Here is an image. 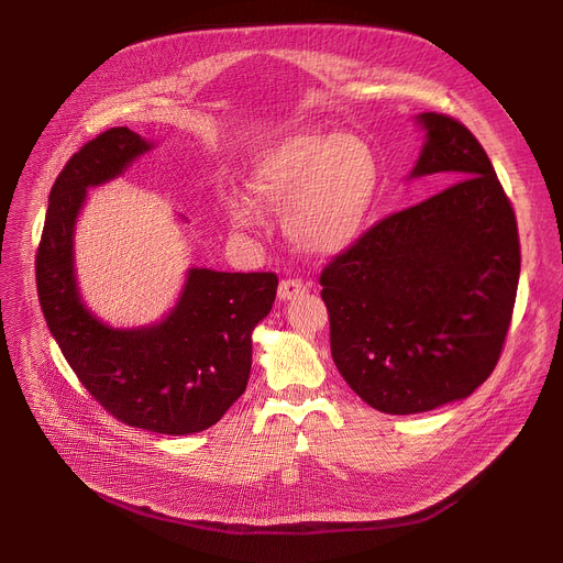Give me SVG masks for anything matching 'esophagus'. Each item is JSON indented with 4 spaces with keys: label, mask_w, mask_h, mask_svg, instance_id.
<instances>
[{
    "label": "esophagus",
    "mask_w": 563,
    "mask_h": 563,
    "mask_svg": "<svg viewBox=\"0 0 563 563\" xmlns=\"http://www.w3.org/2000/svg\"><path fill=\"white\" fill-rule=\"evenodd\" d=\"M308 287H310V285L303 283V280H299V278L280 280V285H278V299H280V301L297 299V297H301V294L308 291Z\"/></svg>",
    "instance_id": "obj_1"
}]
</instances>
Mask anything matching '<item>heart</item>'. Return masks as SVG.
<instances>
[{
  "mask_svg": "<svg viewBox=\"0 0 563 563\" xmlns=\"http://www.w3.org/2000/svg\"><path fill=\"white\" fill-rule=\"evenodd\" d=\"M378 170L372 147L353 134L291 132L257 151L246 168L249 198L230 196L234 228L283 212L289 240L312 255H333L356 240L372 207Z\"/></svg>",
  "mask_w": 563,
  "mask_h": 563,
  "instance_id": "b5f03b06",
  "label": "heart"
}]
</instances>
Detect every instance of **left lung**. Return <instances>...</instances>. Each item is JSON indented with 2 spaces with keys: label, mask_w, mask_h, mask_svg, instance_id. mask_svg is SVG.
<instances>
[{
  "label": "left lung",
  "mask_w": 563,
  "mask_h": 563,
  "mask_svg": "<svg viewBox=\"0 0 563 563\" xmlns=\"http://www.w3.org/2000/svg\"><path fill=\"white\" fill-rule=\"evenodd\" d=\"M418 123L427 141L410 177L457 180L374 223L319 276L340 374L390 416L482 386L505 346L520 276L514 207L482 143L445 113Z\"/></svg>",
  "instance_id": "obj_1"
}]
</instances>
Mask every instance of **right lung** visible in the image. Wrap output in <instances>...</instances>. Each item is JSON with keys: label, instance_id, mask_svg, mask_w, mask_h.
Listing matches in <instances>:
<instances>
[{"label": "right lung", "instance_id": "right-lung-1", "mask_svg": "<svg viewBox=\"0 0 563 563\" xmlns=\"http://www.w3.org/2000/svg\"><path fill=\"white\" fill-rule=\"evenodd\" d=\"M153 147L128 128L84 143L49 191L36 253L38 301L58 349L96 401L128 427L187 435L210 429L246 390L251 333L269 314L278 276L189 269L183 297L155 327L111 329L81 303L73 232L86 189Z\"/></svg>", "mask_w": 563, "mask_h": 563}]
</instances>
